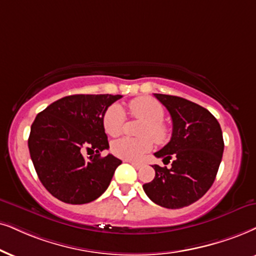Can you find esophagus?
Instances as JSON below:
<instances>
[{"label":"esophagus","mask_w":256,"mask_h":256,"mask_svg":"<svg viewBox=\"0 0 256 256\" xmlns=\"http://www.w3.org/2000/svg\"><path fill=\"white\" fill-rule=\"evenodd\" d=\"M126 162H128V163H131L132 166H134L136 169H139V168L142 166V164H139V163H137V162H134V160H126Z\"/></svg>","instance_id":"obj_1"}]
</instances>
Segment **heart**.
Returning a JSON list of instances; mask_svg holds the SVG:
<instances>
[{"label":"heart","instance_id":"1","mask_svg":"<svg viewBox=\"0 0 256 256\" xmlns=\"http://www.w3.org/2000/svg\"><path fill=\"white\" fill-rule=\"evenodd\" d=\"M130 114L134 118L143 120L139 128V138L122 137L112 142L111 152L125 160H139L154 146V140L157 144H164L169 140L170 128L163 122V105L157 100L140 96L131 100L128 104ZM126 114L120 105L113 104L106 110L102 118L105 132L110 136L120 134L125 128Z\"/></svg>","mask_w":256,"mask_h":256}]
</instances>
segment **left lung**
<instances>
[{"instance_id": "8db88e82", "label": "left lung", "mask_w": 256, "mask_h": 256, "mask_svg": "<svg viewBox=\"0 0 256 256\" xmlns=\"http://www.w3.org/2000/svg\"><path fill=\"white\" fill-rule=\"evenodd\" d=\"M172 119L170 142L154 156L171 168L152 166L156 176L143 186L148 198L168 209H180L200 200L214 183L222 160V130L202 106L176 96L154 93Z\"/></svg>"}]
</instances>
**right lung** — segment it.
I'll list each match as a JSON object with an SVG mask.
<instances>
[{"label": "right lung", "instance_id": "1", "mask_svg": "<svg viewBox=\"0 0 256 256\" xmlns=\"http://www.w3.org/2000/svg\"><path fill=\"white\" fill-rule=\"evenodd\" d=\"M112 94H74L61 98L38 113L30 128L28 148L44 186L58 200L84 204L102 196L122 160L108 148L102 118L120 99ZM84 150L95 152L86 160Z\"/></svg>", "mask_w": 256, "mask_h": 256}]
</instances>
